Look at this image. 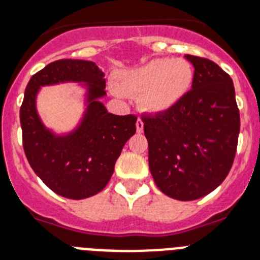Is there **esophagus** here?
Returning <instances> with one entry per match:
<instances>
[{"instance_id":"34e87169","label":"esophagus","mask_w":260,"mask_h":260,"mask_svg":"<svg viewBox=\"0 0 260 260\" xmlns=\"http://www.w3.org/2000/svg\"><path fill=\"white\" fill-rule=\"evenodd\" d=\"M136 129H137V132H143V129H144V123L140 117H139L136 121Z\"/></svg>"}]
</instances>
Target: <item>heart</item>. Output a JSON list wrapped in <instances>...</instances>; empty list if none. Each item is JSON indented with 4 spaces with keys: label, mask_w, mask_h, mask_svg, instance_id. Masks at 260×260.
<instances>
[{
    "label": "heart",
    "mask_w": 260,
    "mask_h": 260,
    "mask_svg": "<svg viewBox=\"0 0 260 260\" xmlns=\"http://www.w3.org/2000/svg\"><path fill=\"white\" fill-rule=\"evenodd\" d=\"M191 64L182 58H158L119 75V89L124 93H140L139 104L150 113L172 110L186 96L193 84Z\"/></svg>",
    "instance_id": "1"
}]
</instances>
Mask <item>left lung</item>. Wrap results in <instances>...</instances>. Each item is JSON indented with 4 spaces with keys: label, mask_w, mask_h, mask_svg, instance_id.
<instances>
[{
    "label": "left lung",
    "mask_w": 260,
    "mask_h": 260,
    "mask_svg": "<svg viewBox=\"0 0 260 260\" xmlns=\"http://www.w3.org/2000/svg\"><path fill=\"white\" fill-rule=\"evenodd\" d=\"M193 64L191 89L162 113H143L150 173L174 200L204 197L223 182L234 162L241 128L230 75L206 58L185 55Z\"/></svg>",
    "instance_id": "8db88e82"
}]
</instances>
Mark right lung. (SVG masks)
Masks as SVG:
<instances>
[{"label": "right lung", "instance_id": "right-lung-1", "mask_svg": "<svg viewBox=\"0 0 260 260\" xmlns=\"http://www.w3.org/2000/svg\"><path fill=\"white\" fill-rule=\"evenodd\" d=\"M63 81L84 82L87 108L75 131L58 137L40 121L35 99L42 85ZM104 73L93 62L59 59L31 76L19 111L22 143L30 167L52 191L83 200L108 184L125 143L136 132L135 115L117 116L99 102L106 95Z\"/></svg>", "mask_w": 260, "mask_h": 260}]
</instances>
